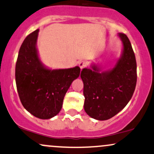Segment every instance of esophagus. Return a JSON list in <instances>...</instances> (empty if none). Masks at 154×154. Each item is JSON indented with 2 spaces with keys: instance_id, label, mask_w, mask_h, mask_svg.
Here are the masks:
<instances>
[{
  "instance_id": "obj_1",
  "label": "esophagus",
  "mask_w": 154,
  "mask_h": 154,
  "mask_svg": "<svg viewBox=\"0 0 154 154\" xmlns=\"http://www.w3.org/2000/svg\"><path fill=\"white\" fill-rule=\"evenodd\" d=\"M86 66H87V63H86L85 61H80V62L79 63V66L81 69H82L85 68Z\"/></svg>"
}]
</instances>
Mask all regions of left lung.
<instances>
[{
    "label": "left lung",
    "instance_id": "obj_1",
    "mask_svg": "<svg viewBox=\"0 0 154 154\" xmlns=\"http://www.w3.org/2000/svg\"><path fill=\"white\" fill-rule=\"evenodd\" d=\"M122 44L121 55L112 68L103 71L91 63L81 72L84 88V109L97 120H107L126 106L135 91L137 65L135 54L126 35L118 33Z\"/></svg>",
    "mask_w": 154,
    "mask_h": 154
}]
</instances>
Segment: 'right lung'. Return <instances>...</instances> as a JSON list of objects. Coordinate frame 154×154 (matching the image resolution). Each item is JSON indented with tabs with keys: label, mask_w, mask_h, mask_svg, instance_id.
<instances>
[{
	"label": "right lung",
	"mask_w": 154,
	"mask_h": 154,
	"mask_svg": "<svg viewBox=\"0 0 154 154\" xmlns=\"http://www.w3.org/2000/svg\"><path fill=\"white\" fill-rule=\"evenodd\" d=\"M39 29L28 35L19 49L15 69L16 84L23 106L41 119L56 116L65 94L80 68L52 69L43 64L37 48Z\"/></svg>",
	"instance_id": "right-lung-1"
}]
</instances>
